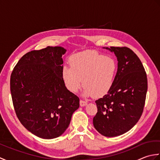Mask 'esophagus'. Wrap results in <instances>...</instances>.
Segmentation results:
<instances>
[{
	"instance_id": "obj_1",
	"label": "esophagus",
	"mask_w": 160,
	"mask_h": 160,
	"mask_svg": "<svg viewBox=\"0 0 160 160\" xmlns=\"http://www.w3.org/2000/svg\"><path fill=\"white\" fill-rule=\"evenodd\" d=\"M87 104V102L80 100V107H84V106H86Z\"/></svg>"
}]
</instances>
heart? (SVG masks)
Instances as JSON below:
<instances>
[{"label":"heart","mask_w":160,"mask_h":160,"mask_svg":"<svg viewBox=\"0 0 160 160\" xmlns=\"http://www.w3.org/2000/svg\"><path fill=\"white\" fill-rule=\"evenodd\" d=\"M70 67H62V79L71 93H76L83 83V96L100 98L113 86L118 62L113 58L93 52L76 54L70 58Z\"/></svg>","instance_id":"1"}]
</instances>
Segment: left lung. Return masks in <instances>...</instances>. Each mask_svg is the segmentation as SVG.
<instances>
[{
	"label": "left lung",
	"instance_id": "left-lung-1",
	"mask_svg": "<svg viewBox=\"0 0 160 160\" xmlns=\"http://www.w3.org/2000/svg\"><path fill=\"white\" fill-rule=\"evenodd\" d=\"M113 52L118 72L113 86L96 101L95 128L106 137L125 133L137 124L143 112L147 92V77L140 58L128 47H103Z\"/></svg>",
	"mask_w": 160,
	"mask_h": 160
}]
</instances>
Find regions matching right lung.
<instances>
[{
    "instance_id": "obj_1",
    "label": "right lung",
    "mask_w": 160,
    "mask_h": 160,
    "mask_svg": "<svg viewBox=\"0 0 160 160\" xmlns=\"http://www.w3.org/2000/svg\"><path fill=\"white\" fill-rule=\"evenodd\" d=\"M66 52L62 47L32 51L19 60L10 78L17 117L29 131L42 139L62 135L80 106L79 98L62 79V56Z\"/></svg>"
}]
</instances>
